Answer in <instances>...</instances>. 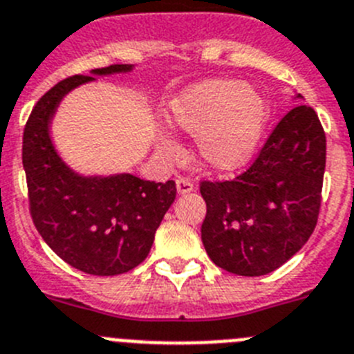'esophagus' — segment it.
<instances>
[{
	"label": "esophagus",
	"instance_id": "34e87169",
	"mask_svg": "<svg viewBox=\"0 0 354 354\" xmlns=\"http://www.w3.org/2000/svg\"><path fill=\"white\" fill-rule=\"evenodd\" d=\"M176 190L180 196H185V194H190L194 190V183L189 180V178H178L176 180Z\"/></svg>",
	"mask_w": 354,
	"mask_h": 354
}]
</instances>
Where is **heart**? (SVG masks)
<instances>
[{
	"label": "heart",
	"mask_w": 354,
	"mask_h": 354,
	"mask_svg": "<svg viewBox=\"0 0 354 354\" xmlns=\"http://www.w3.org/2000/svg\"><path fill=\"white\" fill-rule=\"evenodd\" d=\"M171 125L197 138V157L206 169L236 173L256 157L270 120V104L261 91L234 79H208L181 91L169 106ZM158 149L176 155L169 138Z\"/></svg>",
	"instance_id": "1"
}]
</instances>
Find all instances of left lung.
I'll return each mask as SVG.
<instances>
[{"instance_id": "obj_1", "label": "left lung", "mask_w": 354, "mask_h": 354, "mask_svg": "<svg viewBox=\"0 0 354 354\" xmlns=\"http://www.w3.org/2000/svg\"><path fill=\"white\" fill-rule=\"evenodd\" d=\"M324 165L319 118L312 107L296 106L243 174L201 183L206 201L201 238L209 259L243 277L266 275L291 259L317 224Z\"/></svg>"}]
</instances>
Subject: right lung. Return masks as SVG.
Returning <instances> with one entry per match:
<instances>
[{"label": "right lung", "instance_id": "1", "mask_svg": "<svg viewBox=\"0 0 354 354\" xmlns=\"http://www.w3.org/2000/svg\"><path fill=\"white\" fill-rule=\"evenodd\" d=\"M111 65L74 75L50 88L31 111L22 138L30 209L35 227L70 266L90 275H120L139 266L174 203L176 185L133 174L84 176L63 162L50 139V123L63 98L95 75L132 72Z\"/></svg>", "mask_w": 354, "mask_h": 354}]
</instances>
